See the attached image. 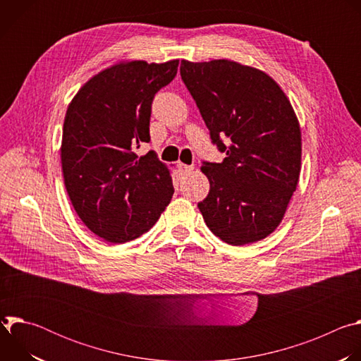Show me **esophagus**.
<instances>
[{
  "label": "esophagus",
  "mask_w": 361,
  "mask_h": 361,
  "mask_svg": "<svg viewBox=\"0 0 361 361\" xmlns=\"http://www.w3.org/2000/svg\"><path fill=\"white\" fill-rule=\"evenodd\" d=\"M178 169H180V171L183 174H188V173H191L194 170L192 166H185V164H178Z\"/></svg>",
  "instance_id": "obj_1"
}]
</instances>
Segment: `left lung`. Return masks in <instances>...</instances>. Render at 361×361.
I'll list each match as a JSON object with an SVG mask.
<instances>
[{"mask_svg":"<svg viewBox=\"0 0 361 361\" xmlns=\"http://www.w3.org/2000/svg\"><path fill=\"white\" fill-rule=\"evenodd\" d=\"M180 74L226 152L221 163L201 167L210 181L198 202L205 224L231 245L266 238L281 223L301 170V131L290 99L269 74L231 60H181Z\"/></svg>","mask_w":361,"mask_h":361,"instance_id":"8db88e82","label":"left lung"}]
</instances>
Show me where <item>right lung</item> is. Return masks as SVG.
<instances>
[{
    "label": "right lung",
    "instance_id": "obj_1",
    "mask_svg": "<svg viewBox=\"0 0 361 361\" xmlns=\"http://www.w3.org/2000/svg\"><path fill=\"white\" fill-rule=\"evenodd\" d=\"M178 60L121 61L91 77L68 104L61 141L64 184L81 221L109 243L131 241L157 223L171 201L169 167L149 141L151 102L173 81Z\"/></svg>",
    "mask_w": 361,
    "mask_h": 361
}]
</instances>
